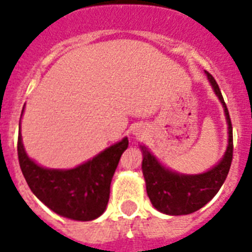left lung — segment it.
Here are the masks:
<instances>
[{
	"label": "left lung",
	"instance_id": "8db88e82",
	"mask_svg": "<svg viewBox=\"0 0 252 252\" xmlns=\"http://www.w3.org/2000/svg\"><path fill=\"white\" fill-rule=\"evenodd\" d=\"M207 76L225 108L229 126V146L222 161L204 174L179 175L159 165L149 150L141 146L144 154L142 172L146 182V192L154 208L166 215H189L199 211L215 197L230 170L233 161V126L230 115L216 80L208 72Z\"/></svg>",
	"mask_w": 252,
	"mask_h": 252
}]
</instances>
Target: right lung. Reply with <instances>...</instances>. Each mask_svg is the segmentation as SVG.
Masks as SVG:
<instances>
[{
	"label": "right lung",
	"instance_id": "obj_1",
	"mask_svg": "<svg viewBox=\"0 0 252 252\" xmlns=\"http://www.w3.org/2000/svg\"><path fill=\"white\" fill-rule=\"evenodd\" d=\"M18 159L26 182L41 203L55 213L77 221L102 215L110 199V186L128 138L72 170H48L31 161L18 136Z\"/></svg>",
	"mask_w": 252,
	"mask_h": 252
}]
</instances>
